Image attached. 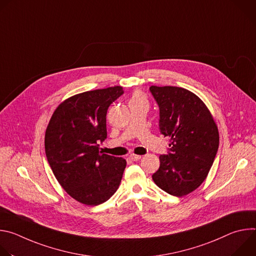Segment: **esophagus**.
<instances>
[{
	"mask_svg": "<svg viewBox=\"0 0 256 256\" xmlns=\"http://www.w3.org/2000/svg\"><path fill=\"white\" fill-rule=\"evenodd\" d=\"M130 159L132 161H138V160H140V155H134V154H132V155H130Z\"/></svg>",
	"mask_w": 256,
	"mask_h": 256,
	"instance_id": "34e87169",
	"label": "esophagus"
}]
</instances>
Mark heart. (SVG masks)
<instances>
[{"mask_svg":"<svg viewBox=\"0 0 256 256\" xmlns=\"http://www.w3.org/2000/svg\"><path fill=\"white\" fill-rule=\"evenodd\" d=\"M140 100H144V97L140 93H134L130 99V101H140Z\"/></svg>","mask_w":256,"mask_h":256,"instance_id":"heart-1","label":"heart"}]
</instances>
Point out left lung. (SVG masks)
I'll list each match as a JSON object with an SVG mask.
<instances>
[{
  "label": "left lung",
  "instance_id": "8db88e82",
  "mask_svg": "<svg viewBox=\"0 0 256 256\" xmlns=\"http://www.w3.org/2000/svg\"><path fill=\"white\" fill-rule=\"evenodd\" d=\"M159 110L160 132L169 140L167 155L152 175L157 186L174 196H184L206 178L218 148L216 124L206 104L180 87L151 86Z\"/></svg>",
  "mask_w": 256,
  "mask_h": 256
}]
</instances>
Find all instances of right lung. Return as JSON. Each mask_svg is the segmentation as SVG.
I'll return each instance as SVG.
<instances>
[{
    "label": "right lung",
    "instance_id": "right-lung-1",
    "mask_svg": "<svg viewBox=\"0 0 256 256\" xmlns=\"http://www.w3.org/2000/svg\"><path fill=\"white\" fill-rule=\"evenodd\" d=\"M124 94L122 87L87 91L62 102L54 110L44 138L50 166L62 188L76 200L97 206L118 190L126 161L102 154L106 114Z\"/></svg>",
    "mask_w": 256,
    "mask_h": 256
}]
</instances>
